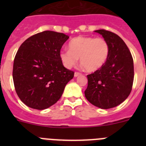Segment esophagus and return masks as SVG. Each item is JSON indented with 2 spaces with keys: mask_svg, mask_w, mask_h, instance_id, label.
<instances>
[{
  "mask_svg": "<svg viewBox=\"0 0 146 146\" xmlns=\"http://www.w3.org/2000/svg\"><path fill=\"white\" fill-rule=\"evenodd\" d=\"M81 73L80 72H74V77H77V76H79V75H81Z\"/></svg>",
  "mask_w": 146,
  "mask_h": 146,
  "instance_id": "obj_1",
  "label": "esophagus"
}]
</instances>
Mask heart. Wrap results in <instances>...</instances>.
<instances>
[{"instance_id":"1","label":"heart","mask_w":146,"mask_h":146,"mask_svg":"<svg viewBox=\"0 0 146 146\" xmlns=\"http://www.w3.org/2000/svg\"><path fill=\"white\" fill-rule=\"evenodd\" d=\"M69 50L60 52V58L67 68L77 64L78 58L88 72H95L103 66L109 55V44L103 38L77 36L69 44Z\"/></svg>"}]
</instances>
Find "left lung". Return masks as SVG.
I'll use <instances>...</instances> for the list:
<instances>
[{
  "label": "left lung",
  "mask_w": 146,
  "mask_h": 146,
  "mask_svg": "<svg viewBox=\"0 0 146 146\" xmlns=\"http://www.w3.org/2000/svg\"><path fill=\"white\" fill-rule=\"evenodd\" d=\"M109 44L106 63L87 75L85 96L94 106L110 109L118 106L128 97L134 81V64L131 54L123 39L104 29L97 30Z\"/></svg>",
  "instance_id": "8db88e82"
}]
</instances>
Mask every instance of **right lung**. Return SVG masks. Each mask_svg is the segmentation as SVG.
I'll return each instance as SVG.
<instances>
[{"instance_id":"add662e5","label":"right lung","mask_w":146,"mask_h":146,"mask_svg":"<svg viewBox=\"0 0 146 146\" xmlns=\"http://www.w3.org/2000/svg\"><path fill=\"white\" fill-rule=\"evenodd\" d=\"M69 38L63 33L44 31L20 45L13 65L17 96L29 108L44 110L58 101L74 72L64 66L60 49Z\"/></svg>"}]
</instances>
